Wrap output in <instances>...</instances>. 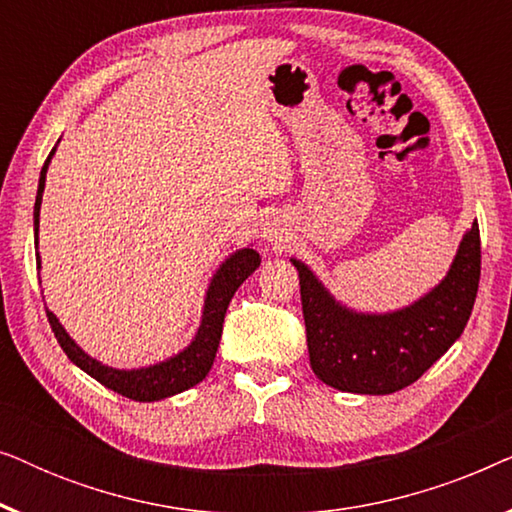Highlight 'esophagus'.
<instances>
[{
  "label": "esophagus",
  "instance_id": "34e87169",
  "mask_svg": "<svg viewBox=\"0 0 512 512\" xmlns=\"http://www.w3.org/2000/svg\"><path fill=\"white\" fill-rule=\"evenodd\" d=\"M263 237L268 242H282V237H284V228H279L277 223H268V226L263 228Z\"/></svg>",
  "mask_w": 512,
  "mask_h": 512
}]
</instances>
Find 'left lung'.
Here are the masks:
<instances>
[{
    "mask_svg": "<svg viewBox=\"0 0 512 512\" xmlns=\"http://www.w3.org/2000/svg\"><path fill=\"white\" fill-rule=\"evenodd\" d=\"M300 279L314 375L349 394L384 396L417 382L464 333L480 282V228L466 230L443 282L396 312L349 310L303 261Z\"/></svg>",
    "mask_w": 512,
    "mask_h": 512,
    "instance_id": "1",
    "label": "left lung"
}]
</instances>
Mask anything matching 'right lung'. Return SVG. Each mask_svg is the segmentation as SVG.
Masks as SVG:
<instances>
[{
	"label": "right lung",
	"mask_w": 512,
	"mask_h": 512,
	"mask_svg": "<svg viewBox=\"0 0 512 512\" xmlns=\"http://www.w3.org/2000/svg\"><path fill=\"white\" fill-rule=\"evenodd\" d=\"M55 149L51 156L46 158L44 167H41L39 188H37V202H34V247H39V209H41V195H44L46 186V172L48 163H51ZM261 265V256L251 247H244L235 254H230L226 261L219 265V270L214 272L212 282L207 286L205 293V305H202V321L198 333L191 340V345L181 349L179 354L170 356V359L153 363L146 368H132V370H118L111 366H104L93 356H88L76 342L69 338V333L62 328L58 317L51 310H46L48 324H51L55 338H58L62 352L69 356V361L76 363L83 373L95 377L97 382L104 387L116 391L125 398L139 403H151L160 401V398H170L174 394L195 387L202 382L212 368L216 349L221 342L223 331V319H226V310L233 300L235 291L240 289V284L247 279ZM37 268H41V258L37 251Z\"/></svg>",
	"instance_id": "add662e5"
}]
</instances>
